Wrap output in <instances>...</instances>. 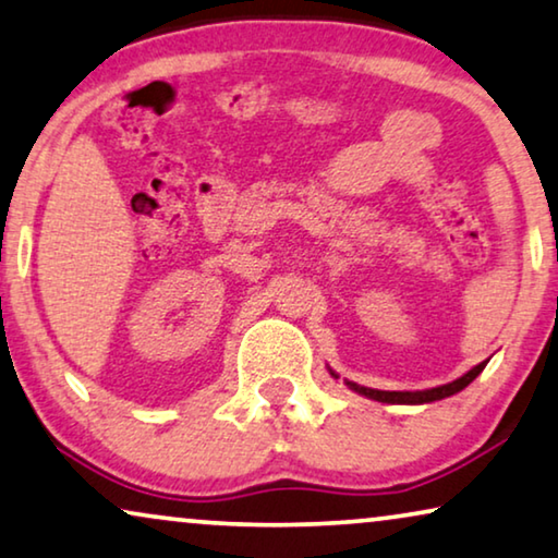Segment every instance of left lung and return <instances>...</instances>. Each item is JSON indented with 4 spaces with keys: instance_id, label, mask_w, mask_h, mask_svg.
<instances>
[{
    "instance_id": "8db88e82",
    "label": "left lung",
    "mask_w": 558,
    "mask_h": 558,
    "mask_svg": "<svg viewBox=\"0 0 558 558\" xmlns=\"http://www.w3.org/2000/svg\"><path fill=\"white\" fill-rule=\"evenodd\" d=\"M485 365H487V361L475 365V368L464 373L462 378L452 380V384H445V386H437V388H426V391H378V388H365V386L350 384V380H348V386L353 388L355 393L365 396V399H373V401H380V403H429V401H439V399H447V396L460 393L464 386H470L472 380H475L480 373H483ZM332 376H335V373H332ZM335 378H338V376H335Z\"/></svg>"
}]
</instances>
